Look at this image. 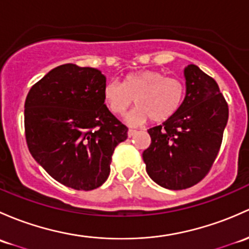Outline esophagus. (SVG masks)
<instances>
[{
  "mask_svg": "<svg viewBox=\"0 0 249 249\" xmlns=\"http://www.w3.org/2000/svg\"><path fill=\"white\" fill-rule=\"evenodd\" d=\"M135 133H136V130L129 129V131H127V136H129V137H132V136L135 135Z\"/></svg>",
  "mask_w": 249,
  "mask_h": 249,
  "instance_id": "34e87169",
  "label": "esophagus"
}]
</instances>
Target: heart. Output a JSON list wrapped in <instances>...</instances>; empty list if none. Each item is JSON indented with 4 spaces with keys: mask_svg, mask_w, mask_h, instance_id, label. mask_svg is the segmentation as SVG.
Returning a JSON list of instances; mask_svg holds the SVG:
<instances>
[{
    "mask_svg": "<svg viewBox=\"0 0 249 249\" xmlns=\"http://www.w3.org/2000/svg\"><path fill=\"white\" fill-rule=\"evenodd\" d=\"M186 95L185 83L179 78L166 77L160 70H140L130 72L123 83L112 80L104 86L105 104L114 114H123L132 106L138 105L126 116L132 125L164 123L180 109Z\"/></svg>",
    "mask_w": 249,
    "mask_h": 249,
    "instance_id": "b5f03b06",
    "label": "heart"
}]
</instances>
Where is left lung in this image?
Segmentation results:
<instances>
[{"mask_svg": "<svg viewBox=\"0 0 249 249\" xmlns=\"http://www.w3.org/2000/svg\"><path fill=\"white\" fill-rule=\"evenodd\" d=\"M186 95L174 117L148 130L143 151L149 177L168 190L198 184L213 167L228 122L226 99L213 77L195 64L185 68Z\"/></svg>", "mask_w": 249, "mask_h": 249, "instance_id": "8db88e82", "label": "left lung"}]
</instances>
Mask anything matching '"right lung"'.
<instances>
[{"mask_svg":"<svg viewBox=\"0 0 249 249\" xmlns=\"http://www.w3.org/2000/svg\"><path fill=\"white\" fill-rule=\"evenodd\" d=\"M106 77L95 68L59 65L25 101L26 142L33 159L64 186L90 191L109 175L114 148L127 127L106 107Z\"/></svg>","mask_w":249,"mask_h":249,"instance_id":"1","label":"right lung"}]
</instances>
